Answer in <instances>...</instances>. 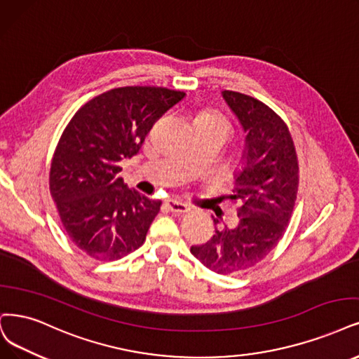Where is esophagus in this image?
Masks as SVG:
<instances>
[{"label":"esophagus","mask_w":359,"mask_h":359,"mask_svg":"<svg viewBox=\"0 0 359 359\" xmlns=\"http://www.w3.org/2000/svg\"><path fill=\"white\" fill-rule=\"evenodd\" d=\"M167 207L170 208V211H172V213H177V215H184L191 210V207L188 204H184L179 200H168Z\"/></svg>","instance_id":"esophagus-1"}]
</instances>
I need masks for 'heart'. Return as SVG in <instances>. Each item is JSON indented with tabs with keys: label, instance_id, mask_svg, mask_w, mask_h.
I'll return each instance as SVG.
<instances>
[{
	"label": "heart",
	"instance_id": "b5f03b06",
	"mask_svg": "<svg viewBox=\"0 0 359 359\" xmlns=\"http://www.w3.org/2000/svg\"><path fill=\"white\" fill-rule=\"evenodd\" d=\"M198 121H210V123H217V124L226 126V123H224V119L219 114H216V112H204V114H201L200 116H198Z\"/></svg>",
	"mask_w": 359,
	"mask_h": 359
}]
</instances>
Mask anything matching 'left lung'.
Instances as JSON below:
<instances>
[{"instance_id": "1", "label": "left lung", "mask_w": 359, "mask_h": 359, "mask_svg": "<svg viewBox=\"0 0 359 359\" xmlns=\"http://www.w3.org/2000/svg\"><path fill=\"white\" fill-rule=\"evenodd\" d=\"M223 97L247 133V163L229 196L240 222L233 229H216L191 253L210 271L232 275L256 266L280 243L297 198L299 159L288 126L268 104L231 90Z\"/></svg>"}]
</instances>
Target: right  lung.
Returning <instances> with one entry per match:
<instances>
[{
	"label": "right lung",
	"instance_id": "right-lung-1",
	"mask_svg": "<svg viewBox=\"0 0 359 359\" xmlns=\"http://www.w3.org/2000/svg\"><path fill=\"white\" fill-rule=\"evenodd\" d=\"M184 97L165 87L112 88L79 108L50 165V194L71 241L96 260H118L146 240L161 201L128 189L118 163L131 158L154 124Z\"/></svg>",
	"mask_w": 359,
	"mask_h": 359
}]
</instances>
